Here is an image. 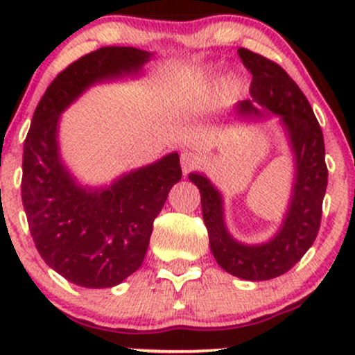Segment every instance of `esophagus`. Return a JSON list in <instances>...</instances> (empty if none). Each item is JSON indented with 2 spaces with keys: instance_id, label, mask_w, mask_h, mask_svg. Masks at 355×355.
Returning a JSON list of instances; mask_svg holds the SVG:
<instances>
[{
  "instance_id": "34e87169",
  "label": "esophagus",
  "mask_w": 355,
  "mask_h": 355,
  "mask_svg": "<svg viewBox=\"0 0 355 355\" xmlns=\"http://www.w3.org/2000/svg\"><path fill=\"white\" fill-rule=\"evenodd\" d=\"M198 164H200V162H198V157L195 153H190V152L182 153L180 165H182V170H183V173H185V175L191 172V170L197 168Z\"/></svg>"
}]
</instances>
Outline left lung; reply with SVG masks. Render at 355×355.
Wrapping results in <instances>:
<instances>
[{"label":"left lung","instance_id":"left-lung-1","mask_svg":"<svg viewBox=\"0 0 355 355\" xmlns=\"http://www.w3.org/2000/svg\"><path fill=\"white\" fill-rule=\"evenodd\" d=\"M239 55L252 73V83L250 100L240 101L235 110L252 118H262L267 112L279 115L295 157L294 191L282 227L262 245H243L227 232L218 190L200 173H190L189 178L200 190L203 222L218 266L232 275L257 282L288 272L312 247L319 234L329 172L324 135L302 89L275 61L247 48H240Z\"/></svg>","mask_w":355,"mask_h":355}]
</instances>
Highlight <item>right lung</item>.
<instances>
[{
    "mask_svg": "<svg viewBox=\"0 0 355 355\" xmlns=\"http://www.w3.org/2000/svg\"><path fill=\"white\" fill-rule=\"evenodd\" d=\"M150 56L132 46H105L73 61L46 88L24 140L21 198L36 250L81 287H113L140 268L153 220L182 168L178 153H170L107 189H83L60 160V115L93 83L137 75Z\"/></svg>",
    "mask_w": 355,
    "mask_h": 355,
    "instance_id": "obj_1",
    "label": "right lung"
}]
</instances>
